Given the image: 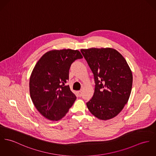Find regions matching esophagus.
Masks as SVG:
<instances>
[{
    "mask_svg": "<svg viewBox=\"0 0 156 156\" xmlns=\"http://www.w3.org/2000/svg\"><path fill=\"white\" fill-rule=\"evenodd\" d=\"M78 95H79L80 97L81 96V95H82V91H81V90L78 91Z\"/></svg>",
    "mask_w": 156,
    "mask_h": 156,
    "instance_id": "1",
    "label": "esophagus"
}]
</instances>
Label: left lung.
Listing matches in <instances>:
<instances>
[{
    "mask_svg": "<svg viewBox=\"0 0 156 156\" xmlns=\"http://www.w3.org/2000/svg\"><path fill=\"white\" fill-rule=\"evenodd\" d=\"M81 51L94 74L95 90L87 103L98 119L116 116L128 101L132 90V71L123 56L114 48H91Z\"/></svg>",
    "mask_w": 156,
    "mask_h": 156,
    "instance_id": "1",
    "label": "left lung"
}]
</instances>
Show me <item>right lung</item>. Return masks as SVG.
I'll return each mask as SVG.
<instances>
[{"mask_svg": "<svg viewBox=\"0 0 156 156\" xmlns=\"http://www.w3.org/2000/svg\"><path fill=\"white\" fill-rule=\"evenodd\" d=\"M83 58L78 50H52L44 54L31 72L30 94L37 110L51 121L62 119L76 97L69 85V70L72 62Z\"/></svg>", "mask_w": 156, "mask_h": 156, "instance_id": "right-lung-1", "label": "right lung"}]
</instances>
